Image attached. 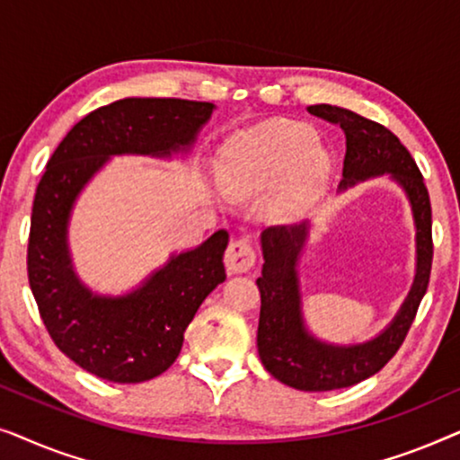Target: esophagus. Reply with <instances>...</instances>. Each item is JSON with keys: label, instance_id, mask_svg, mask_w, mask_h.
<instances>
[{"label": "esophagus", "instance_id": "esophagus-1", "mask_svg": "<svg viewBox=\"0 0 460 460\" xmlns=\"http://www.w3.org/2000/svg\"><path fill=\"white\" fill-rule=\"evenodd\" d=\"M224 263L228 274H244L249 272L251 268L255 266V251L251 247L249 241L244 238H238V241H232L226 249Z\"/></svg>", "mask_w": 460, "mask_h": 460}]
</instances>
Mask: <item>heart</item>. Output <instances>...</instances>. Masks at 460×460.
<instances>
[{
  "label": "heart",
  "mask_w": 460,
  "mask_h": 460,
  "mask_svg": "<svg viewBox=\"0 0 460 460\" xmlns=\"http://www.w3.org/2000/svg\"><path fill=\"white\" fill-rule=\"evenodd\" d=\"M331 156L314 140L310 128L270 119L232 137L224 148L222 172L232 192L261 190L287 173L297 197L316 192L329 175Z\"/></svg>",
  "instance_id": "obj_1"
}]
</instances>
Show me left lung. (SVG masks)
Wrapping results in <instances>:
<instances>
[{"label": "left lung", "instance_id": "obj_1", "mask_svg": "<svg viewBox=\"0 0 460 460\" xmlns=\"http://www.w3.org/2000/svg\"><path fill=\"white\" fill-rule=\"evenodd\" d=\"M314 117L337 123L345 134L343 180L339 192L376 175H389L412 209L417 228V272L404 304L379 335L364 343L337 345L312 335L304 318L299 257L310 236V222L272 226L261 232L263 268L257 279L261 293L257 351L274 379L301 392H331L356 385L392 360L417 316L429 285L433 243L431 203L423 175L404 144L383 125L331 104L307 106Z\"/></svg>", "mask_w": 460, "mask_h": 460}]
</instances>
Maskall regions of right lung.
<instances>
[{
	"label": "right lung",
	"mask_w": 460,
	"mask_h": 460,
	"mask_svg": "<svg viewBox=\"0 0 460 460\" xmlns=\"http://www.w3.org/2000/svg\"><path fill=\"white\" fill-rule=\"evenodd\" d=\"M213 111L211 102L180 98L117 100L68 131L37 186L27 253L31 291L58 349L100 379L142 383L172 367L194 314L226 280L228 232L173 253L129 293L100 295L73 268V207L112 156L190 153Z\"/></svg>",
	"instance_id": "1"
}]
</instances>
